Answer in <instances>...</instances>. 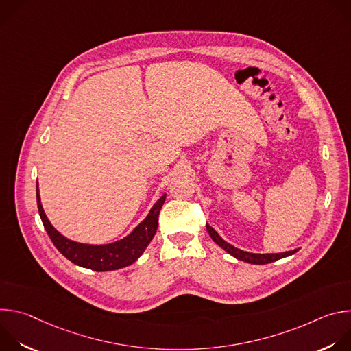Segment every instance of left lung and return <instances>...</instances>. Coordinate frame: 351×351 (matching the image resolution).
<instances>
[{"instance_id": "left-lung-1", "label": "left lung", "mask_w": 351, "mask_h": 351, "mask_svg": "<svg viewBox=\"0 0 351 351\" xmlns=\"http://www.w3.org/2000/svg\"><path fill=\"white\" fill-rule=\"evenodd\" d=\"M207 232L210 233L211 239L221 247L223 248L225 252L228 254H230L232 257L240 260V261H244V263H248V264H256V265H264V264H269V263H274V261H278L280 258H285V257H289L294 253L298 252V248H294V250H290V252H285V253H271V254H256V253H248V252H244V250H240L234 245H232L230 243H228L226 240H223L218 232L211 228L208 223H207Z\"/></svg>"}]
</instances>
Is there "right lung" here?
<instances>
[{
  "label": "right lung",
  "mask_w": 351,
  "mask_h": 351,
  "mask_svg": "<svg viewBox=\"0 0 351 351\" xmlns=\"http://www.w3.org/2000/svg\"><path fill=\"white\" fill-rule=\"evenodd\" d=\"M36 195L38 214L44 229L47 230L49 239L53 240L54 245L58 248V252L73 264L97 272L125 268L133 264L144 253L149 241L156 236L158 228V215L167 198V194L164 193L152 210L148 211L147 217L123 239L108 244H87L65 237L51 225L41 206L38 182L36 183Z\"/></svg>",
  "instance_id": "add662e5"
}]
</instances>
